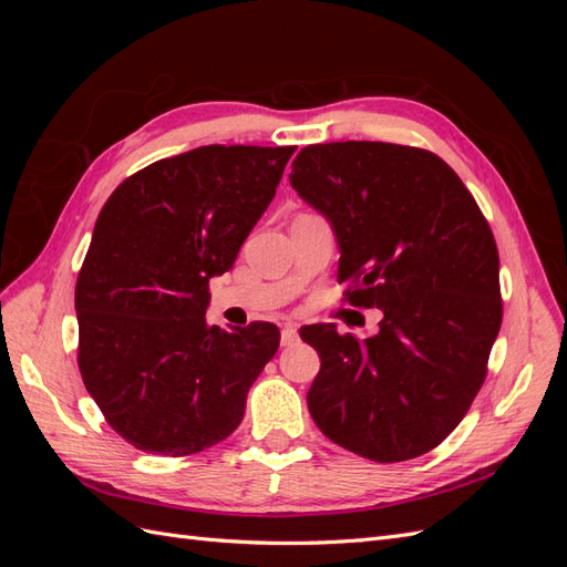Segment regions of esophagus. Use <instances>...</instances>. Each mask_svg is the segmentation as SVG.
<instances>
[{"label":"esophagus","mask_w":567,"mask_h":567,"mask_svg":"<svg viewBox=\"0 0 567 567\" xmlns=\"http://www.w3.org/2000/svg\"><path fill=\"white\" fill-rule=\"evenodd\" d=\"M298 340H300L298 326H296V323H286L284 329H281V346H284V348H290V346H296Z\"/></svg>","instance_id":"obj_1"}]
</instances>
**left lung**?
I'll use <instances>...</instances> for the list:
<instances>
[{
	"label": "left lung",
	"instance_id": "obj_1",
	"mask_svg": "<svg viewBox=\"0 0 567 567\" xmlns=\"http://www.w3.org/2000/svg\"><path fill=\"white\" fill-rule=\"evenodd\" d=\"M290 186L329 219L348 300L383 312L375 336L300 329L321 369L307 392L319 431L359 456L416 458L466 416L499 336V252L475 198L435 153L305 146Z\"/></svg>",
	"mask_w": 567,
	"mask_h": 567
}]
</instances>
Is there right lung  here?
<instances>
[{"label": "right lung", "instance_id": "obj_1", "mask_svg": "<svg viewBox=\"0 0 567 567\" xmlns=\"http://www.w3.org/2000/svg\"><path fill=\"white\" fill-rule=\"evenodd\" d=\"M296 146H198L120 184L94 225L75 312L84 388L136 450L186 456L229 437L279 329L205 323Z\"/></svg>", "mask_w": 567, "mask_h": 567}]
</instances>
